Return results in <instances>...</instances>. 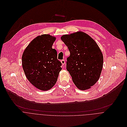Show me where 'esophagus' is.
Returning a JSON list of instances; mask_svg holds the SVG:
<instances>
[{"mask_svg": "<svg viewBox=\"0 0 127 127\" xmlns=\"http://www.w3.org/2000/svg\"><path fill=\"white\" fill-rule=\"evenodd\" d=\"M61 63L63 65H64V64H65V61L64 60H63L61 61Z\"/></svg>", "mask_w": 127, "mask_h": 127, "instance_id": "34e87169", "label": "esophagus"}]
</instances>
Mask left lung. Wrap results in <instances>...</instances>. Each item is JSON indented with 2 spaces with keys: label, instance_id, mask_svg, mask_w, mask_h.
<instances>
[{
  "label": "left lung",
  "instance_id": "8db88e82",
  "mask_svg": "<svg viewBox=\"0 0 127 127\" xmlns=\"http://www.w3.org/2000/svg\"><path fill=\"white\" fill-rule=\"evenodd\" d=\"M70 56L66 69L78 89L91 88L99 80L103 66V55L95 41L87 34L79 31L61 36Z\"/></svg>",
  "mask_w": 127,
  "mask_h": 127
}]
</instances>
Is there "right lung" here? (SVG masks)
<instances>
[{
	"mask_svg": "<svg viewBox=\"0 0 127 127\" xmlns=\"http://www.w3.org/2000/svg\"><path fill=\"white\" fill-rule=\"evenodd\" d=\"M56 37L43 34L33 39L24 50L22 65L28 81L41 91L50 90L57 82L62 63L52 48Z\"/></svg>",
	"mask_w": 127,
	"mask_h": 127,
	"instance_id": "add662e5",
	"label": "right lung"
}]
</instances>
